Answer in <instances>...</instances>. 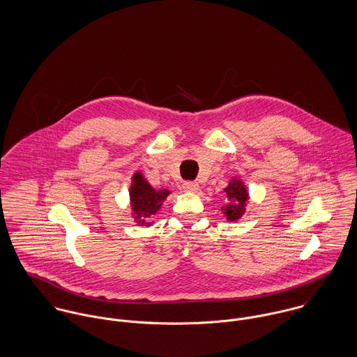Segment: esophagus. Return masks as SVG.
<instances>
[{
    "instance_id": "obj_1",
    "label": "esophagus",
    "mask_w": 357,
    "mask_h": 357,
    "mask_svg": "<svg viewBox=\"0 0 357 357\" xmlns=\"http://www.w3.org/2000/svg\"><path fill=\"white\" fill-rule=\"evenodd\" d=\"M198 183L197 182H192V181H189V182H183V185H182V189L185 190V192H190V193H196L198 190Z\"/></svg>"
}]
</instances>
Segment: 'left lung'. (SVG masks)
<instances>
[{
    "instance_id": "obj_1",
    "label": "left lung",
    "mask_w": 357,
    "mask_h": 357,
    "mask_svg": "<svg viewBox=\"0 0 357 357\" xmlns=\"http://www.w3.org/2000/svg\"><path fill=\"white\" fill-rule=\"evenodd\" d=\"M227 196V205H225V215L229 220H237L245 212V205L248 201L246 188L239 181H231L225 189Z\"/></svg>"
}]
</instances>
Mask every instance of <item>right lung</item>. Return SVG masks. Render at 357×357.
I'll use <instances>...</instances> for the list:
<instances>
[{"label": "right lung", "mask_w": 357, "mask_h": 357, "mask_svg": "<svg viewBox=\"0 0 357 357\" xmlns=\"http://www.w3.org/2000/svg\"><path fill=\"white\" fill-rule=\"evenodd\" d=\"M132 181L134 182L130 188V197L135 220L141 226H151L149 219L156 215L162 199L169 195V192L155 190L139 172L132 176Z\"/></svg>", "instance_id": "add662e5"}]
</instances>
